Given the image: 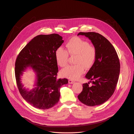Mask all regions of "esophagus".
Instances as JSON below:
<instances>
[{
    "label": "esophagus",
    "mask_w": 134,
    "mask_h": 134,
    "mask_svg": "<svg viewBox=\"0 0 134 134\" xmlns=\"http://www.w3.org/2000/svg\"><path fill=\"white\" fill-rule=\"evenodd\" d=\"M68 82H69V84H73V83H74L75 82H74V81H73V80H69V81H68Z\"/></svg>",
    "instance_id": "obj_1"
}]
</instances>
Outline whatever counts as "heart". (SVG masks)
Here are the masks:
<instances>
[{
    "label": "heart",
    "mask_w": 134,
    "mask_h": 134,
    "mask_svg": "<svg viewBox=\"0 0 134 134\" xmlns=\"http://www.w3.org/2000/svg\"><path fill=\"white\" fill-rule=\"evenodd\" d=\"M67 49L59 48L55 52L57 64L60 67H65L68 63V57L75 56V65L68 66L62 70L64 76L72 80H76L84 73L85 68H90L96 57L95 48L89 43L79 37L70 39L66 43Z\"/></svg>",
    "instance_id": "b5f03b06"
}]
</instances>
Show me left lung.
<instances>
[{"mask_svg":"<svg viewBox=\"0 0 134 134\" xmlns=\"http://www.w3.org/2000/svg\"><path fill=\"white\" fill-rule=\"evenodd\" d=\"M91 40L94 46L96 57L94 63L86 75L90 80L83 83V90L77 97L88 106L100 105L108 100L113 94L118 82L120 63L112 44L103 35L95 32H80ZM90 82L93 84L88 86Z\"/></svg>","mask_w":134,"mask_h":134,"instance_id":"1","label":"left lung"}]
</instances>
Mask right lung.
<instances>
[{"label": "right lung", "instance_id": "right-lung-1", "mask_svg": "<svg viewBox=\"0 0 134 134\" xmlns=\"http://www.w3.org/2000/svg\"><path fill=\"white\" fill-rule=\"evenodd\" d=\"M64 42L58 34L39 35L30 41L20 51L15 63L17 87L23 99L35 108L47 109L59 101L61 87L67 84V79H57L58 72L55 52ZM30 67L36 75L33 90L23 87L21 77Z\"/></svg>", "mask_w": 134, "mask_h": 134}]
</instances>
